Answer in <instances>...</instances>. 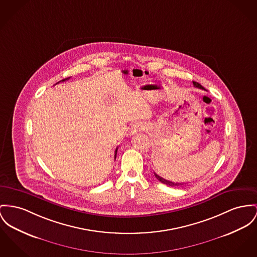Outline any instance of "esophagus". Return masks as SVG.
<instances>
[{
    "label": "esophagus",
    "instance_id": "34e87169",
    "mask_svg": "<svg viewBox=\"0 0 257 257\" xmlns=\"http://www.w3.org/2000/svg\"><path fill=\"white\" fill-rule=\"evenodd\" d=\"M144 130H145V124H143L142 122H136L131 127V135H136L137 133L142 132Z\"/></svg>",
    "mask_w": 257,
    "mask_h": 257
}]
</instances>
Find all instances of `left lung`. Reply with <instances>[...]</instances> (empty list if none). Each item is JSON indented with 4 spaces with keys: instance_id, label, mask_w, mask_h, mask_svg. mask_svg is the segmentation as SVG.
Here are the masks:
<instances>
[{
    "instance_id": "8db88e82",
    "label": "left lung",
    "mask_w": 257,
    "mask_h": 257,
    "mask_svg": "<svg viewBox=\"0 0 257 257\" xmlns=\"http://www.w3.org/2000/svg\"><path fill=\"white\" fill-rule=\"evenodd\" d=\"M193 85H194L195 87H198V88H201V89H204V90H205V87L202 86L201 84L197 83V82H193ZM155 176H156V178H157L159 181H161V182H162V183H164V184H167V185H169V186H171V187H175V186L182 185V183H174V182H171V181H169V180H167V179H164L163 177L159 176V175H158V174H156V173H155Z\"/></svg>"
}]
</instances>
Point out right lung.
<instances>
[{
	"label": "right lung",
	"mask_w": 257,
	"mask_h": 257,
	"mask_svg": "<svg viewBox=\"0 0 257 257\" xmlns=\"http://www.w3.org/2000/svg\"><path fill=\"white\" fill-rule=\"evenodd\" d=\"M70 79V77L69 78H66V79H63V80H61V81H59L58 83H56V84H59L60 82H65V81H67ZM117 151H118V148H116V150H115V156H114V158H115V160H116V157H117Z\"/></svg>",
	"instance_id": "1"
}]
</instances>
